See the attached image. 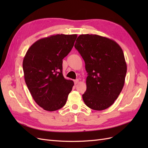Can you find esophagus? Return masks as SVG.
Listing matches in <instances>:
<instances>
[{
	"label": "esophagus",
	"mask_w": 148,
	"mask_h": 148,
	"mask_svg": "<svg viewBox=\"0 0 148 148\" xmlns=\"http://www.w3.org/2000/svg\"><path fill=\"white\" fill-rule=\"evenodd\" d=\"M78 82H79V79H75V80H74V83H75V84H77Z\"/></svg>",
	"instance_id": "obj_1"
}]
</instances>
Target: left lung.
<instances>
[{"instance_id":"1","label":"left lung","mask_w":148,"mask_h":148,"mask_svg":"<svg viewBox=\"0 0 148 148\" xmlns=\"http://www.w3.org/2000/svg\"><path fill=\"white\" fill-rule=\"evenodd\" d=\"M75 47L85 62L86 91L82 95L88 107L102 110L112 105L124 86L127 64L119 44L97 34H81Z\"/></svg>"}]
</instances>
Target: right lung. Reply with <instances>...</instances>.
Wrapping results in <instances>:
<instances>
[{"label":"right lung","instance_id":"1","mask_svg":"<svg viewBox=\"0 0 148 148\" xmlns=\"http://www.w3.org/2000/svg\"><path fill=\"white\" fill-rule=\"evenodd\" d=\"M77 34H56L39 39L23 61L25 83L33 99L44 110L64 107L74 85L62 74V60L73 48Z\"/></svg>","mask_w":148,"mask_h":148}]
</instances>
